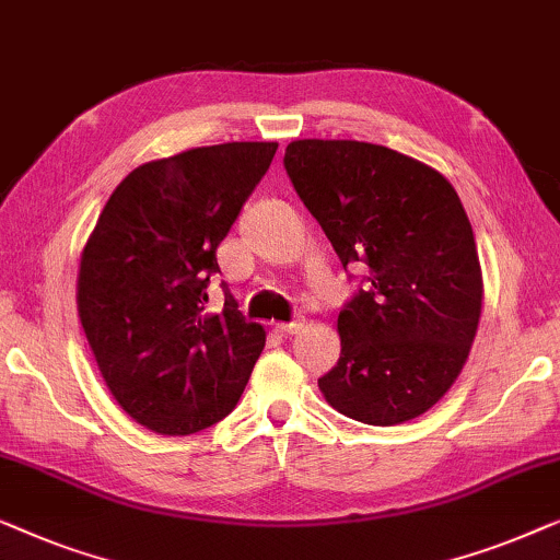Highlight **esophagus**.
<instances>
[{"instance_id": "esophagus-1", "label": "esophagus", "mask_w": 560, "mask_h": 560, "mask_svg": "<svg viewBox=\"0 0 560 560\" xmlns=\"http://www.w3.org/2000/svg\"><path fill=\"white\" fill-rule=\"evenodd\" d=\"M304 327V322L302 319H294V322H279L277 325V332H281V335H296L299 329Z\"/></svg>"}]
</instances>
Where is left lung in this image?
Returning <instances> with one entry per match:
<instances>
[{"instance_id": "8db88e82", "label": "left lung", "mask_w": 560, "mask_h": 560, "mask_svg": "<svg viewBox=\"0 0 560 560\" xmlns=\"http://www.w3.org/2000/svg\"><path fill=\"white\" fill-rule=\"evenodd\" d=\"M283 167L342 266L365 281L337 317L327 404L370 427L427 413L459 377L482 314V269L452 183L429 164L352 139H296Z\"/></svg>"}]
</instances>
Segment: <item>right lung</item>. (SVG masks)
<instances>
[{"instance_id":"right-lung-1","label":"right lung","mask_w":560,"mask_h":560,"mask_svg":"<svg viewBox=\"0 0 560 560\" xmlns=\"http://www.w3.org/2000/svg\"><path fill=\"white\" fill-rule=\"evenodd\" d=\"M277 141H228L126 175L101 210L78 269V317L126 413L190 436L238 404L266 345L228 294L205 312L215 250L261 183Z\"/></svg>"}]
</instances>
